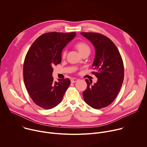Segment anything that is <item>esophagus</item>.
<instances>
[{
	"label": "esophagus",
	"mask_w": 147,
	"mask_h": 147,
	"mask_svg": "<svg viewBox=\"0 0 147 147\" xmlns=\"http://www.w3.org/2000/svg\"><path fill=\"white\" fill-rule=\"evenodd\" d=\"M78 81V78H72L71 80V82L72 83H74V82H77Z\"/></svg>",
	"instance_id": "obj_1"
}]
</instances>
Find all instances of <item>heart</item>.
Instances as JSON below:
<instances>
[{
    "label": "heart",
    "mask_w": 147,
    "mask_h": 147,
    "mask_svg": "<svg viewBox=\"0 0 147 147\" xmlns=\"http://www.w3.org/2000/svg\"><path fill=\"white\" fill-rule=\"evenodd\" d=\"M75 47L76 48L78 51V52L80 53L81 55H82L83 53H84L86 52L87 51H90V48L89 47V45L84 42H82V41H80L77 42L75 44ZM66 51H65L63 52L61 56L62 58H65L66 56Z\"/></svg>",
    "instance_id": "obj_1"
}]
</instances>
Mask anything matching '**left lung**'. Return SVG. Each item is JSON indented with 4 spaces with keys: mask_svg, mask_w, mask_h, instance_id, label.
<instances>
[{
    "mask_svg": "<svg viewBox=\"0 0 147 147\" xmlns=\"http://www.w3.org/2000/svg\"><path fill=\"white\" fill-rule=\"evenodd\" d=\"M92 44L95 49L92 64L96 72L97 82L86 80L87 89L83 92L86 103L94 109L107 107L115 99L124 79L123 62L119 50L113 42L103 35L95 32H81Z\"/></svg>",
    "mask_w": 147,
    "mask_h": 147,
    "instance_id": "1",
    "label": "left lung"
}]
</instances>
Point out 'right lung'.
Instances as JSON below:
<instances>
[{
    "mask_svg": "<svg viewBox=\"0 0 147 147\" xmlns=\"http://www.w3.org/2000/svg\"><path fill=\"white\" fill-rule=\"evenodd\" d=\"M76 32H52L38 37L28 50L24 62V81L34 102L50 109L59 105L70 84L69 78L54 81L53 67L60 63L61 52Z\"/></svg>",
    "mask_w": 147,
    "mask_h": 147,
    "instance_id": "add662e5",
    "label": "right lung"
}]
</instances>
